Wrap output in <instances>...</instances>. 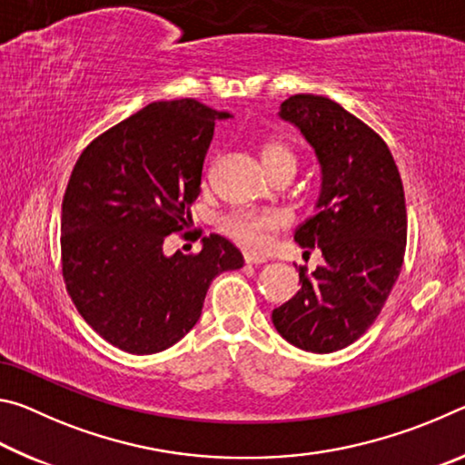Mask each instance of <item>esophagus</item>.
I'll return each instance as SVG.
<instances>
[{
    "instance_id": "obj_1",
    "label": "esophagus",
    "mask_w": 465,
    "mask_h": 465,
    "mask_svg": "<svg viewBox=\"0 0 465 465\" xmlns=\"http://www.w3.org/2000/svg\"><path fill=\"white\" fill-rule=\"evenodd\" d=\"M243 261H246V264H262V262H266L264 258H258L254 254H243Z\"/></svg>"
}]
</instances>
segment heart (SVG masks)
Returning <instances> with one entry per match:
<instances>
[{
    "instance_id": "b5f03b06",
    "label": "heart",
    "mask_w": 465,
    "mask_h": 465,
    "mask_svg": "<svg viewBox=\"0 0 465 465\" xmlns=\"http://www.w3.org/2000/svg\"><path fill=\"white\" fill-rule=\"evenodd\" d=\"M261 160L266 172L272 176L279 170H295V155L281 141H269L261 149ZM285 217L277 211H240L223 217L222 232L238 246L250 252H262L271 242V232L279 230Z\"/></svg>"
}]
</instances>
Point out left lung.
<instances>
[{
    "mask_svg": "<svg viewBox=\"0 0 465 465\" xmlns=\"http://www.w3.org/2000/svg\"><path fill=\"white\" fill-rule=\"evenodd\" d=\"M279 116L302 131L320 163L316 215L295 230L324 264L299 269L302 289L272 310L277 332L297 349L334 352L380 316L402 271L406 201L385 141L326 96L295 94Z\"/></svg>",
    "mask_w": 465,
    "mask_h": 465,
    "instance_id": "obj_1",
    "label": "left lung"
}]
</instances>
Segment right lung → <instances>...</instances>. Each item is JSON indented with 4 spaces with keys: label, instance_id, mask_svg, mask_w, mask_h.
I'll list each match as a JSON object with an SVG mask.
<instances>
[{
    "label": "right lung",
    "instance_id": "right-lung-1",
    "mask_svg": "<svg viewBox=\"0 0 465 465\" xmlns=\"http://www.w3.org/2000/svg\"><path fill=\"white\" fill-rule=\"evenodd\" d=\"M193 98L152 102L84 149L61 207L63 279L82 318L116 349L153 355L201 318L217 274L243 266L211 233L199 254H163L201 194L217 121Z\"/></svg>",
    "mask_w": 465,
    "mask_h": 465
}]
</instances>
